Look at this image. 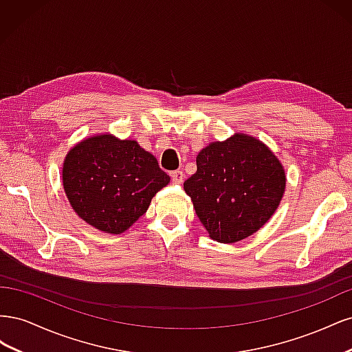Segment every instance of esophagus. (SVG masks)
Wrapping results in <instances>:
<instances>
[{
  "label": "esophagus",
  "mask_w": 352,
  "mask_h": 352,
  "mask_svg": "<svg viewBox=\"0 0 352 352\" xmlns=\"http://www.w3.org/2000/svg\"><path fill=\"white\" fill-rule=\"evenodd\" d=\"M170 176H172V182L175 185H180L185 179V175H184L182 170H176V172H172V175H170Z\"/></svg>",
  "instance_id": "esophagus-1"
}]
</instances>
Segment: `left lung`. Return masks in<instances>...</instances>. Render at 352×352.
<instances>
[{"label": "left lung", "instance_id": "8db88e82", "mask_svg": "<svg viewBox=\"0 0 352 352\" xmlns=\"http://www.w3.org/2000/svg\"><path fill=\"white\" fill-rule=\"evenodd\" d=\"M285 184V170L269 148L236 133L197 155V173L184 188L210 236L233 243L252 235L273 216Z\"/></svg>", "mask_w": 352, "mask_h": 352}]
</instances>
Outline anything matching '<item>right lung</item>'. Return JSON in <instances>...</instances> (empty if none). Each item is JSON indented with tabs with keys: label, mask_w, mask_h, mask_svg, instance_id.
<instances>
[{
	"label": "right lung",
	"mask_w": 352,
	"mask_h": 352,
	"mask_svg": "<svg viewBox=\"0 0 352 352\" xmlns=\"http://www.w3.org/2000/svg\"><path fill=\"white\" fill-rule=\"evenodd\" d=\"M168 182L153 154L136 141L111 135L73 146L63 166V185L73 210L88 225L114 235L129 229Z\"/></svg>",
	"instance_id": "1"
}]
</instances>
